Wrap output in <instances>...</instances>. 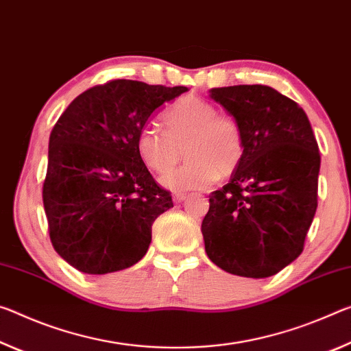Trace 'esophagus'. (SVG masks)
Listing matches in <instances>:
<instances>
[{"instance_id": "esophagus-1", "label": "esophagus", "mask_w": 351, "mask_h": 351, "mask_svg": "<svg viewBox=\"0 0 351 351\" xmlns=\"http://www.w3.org/2000/svg\"><path fill=\"white\" fill-rule=\"evenodd\" d=\"M172 199H174V202L180 204V202H183V200L186 199V194L185 193H176L174 196H172Z\"/></svg>"}]
</instances>
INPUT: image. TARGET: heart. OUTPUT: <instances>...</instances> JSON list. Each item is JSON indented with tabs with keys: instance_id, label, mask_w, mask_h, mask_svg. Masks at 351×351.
<instances>
[{
	"instance_id": "b5f03b06",
	"label": "heart",
	"mask_w": 351,
	"mask_h": 351,
	"mask_svg": "<svg viewBox=\"0 0 351 351\" xmlns=\"http://www.w3.org/2000/svg\"><path fill=\"white\" fill-rule=\"evenodd\" d=\"M166 131L146 124L136 138L138 154L149 169L165 174L186 149L189 162L162 177L171 191L205 189L232 176L244 158V136L237 121L222 117L211 102L197 96L177 101L163 114Z\"/></svg>"
}]
</instances>
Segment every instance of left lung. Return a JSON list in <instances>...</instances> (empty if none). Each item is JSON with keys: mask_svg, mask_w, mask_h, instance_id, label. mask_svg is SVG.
I'll list each match as a JSON object with an SVG mask.
<instances>
[{"mask_svg": "<svg viewBox=\"0 0 351 351\" xmlns=\"http://www.w3.org/2000/svg\"><path fill=\"white\" fill-rule=\"evenodd\" d=\"M244 136V158L211 193L205 252L247 278L278 274L303 252L317 208L319 146L306 113L267 85L211 88Z\"/></svg>", "mask_w": 351, "mask_h": 351, "instance_id": "left-lung-1", "label": "left lung"}]
</instances>
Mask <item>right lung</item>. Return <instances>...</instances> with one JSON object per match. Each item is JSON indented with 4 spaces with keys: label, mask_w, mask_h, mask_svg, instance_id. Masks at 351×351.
Returning <instances> with one entry per match:
<instances>
[{
    "label": "right lung",
    "mask_w": 351,
    "mask_h": 351,
    "mask_svg": "<svg viewBox=\"0 0 351 351\" xmlns=\"http://www.w3.org/2000/svg\"><path fill=\"white\" fill-rule=\"evenodd\" d=\"M185 91L110 80L79 95L51 130L43 206L53 247L77 271L118 272L146 255L154 221L174 205L141 160L136 138Z\"/></svg>",
    "instance_id": "1"
}]
</instances>
